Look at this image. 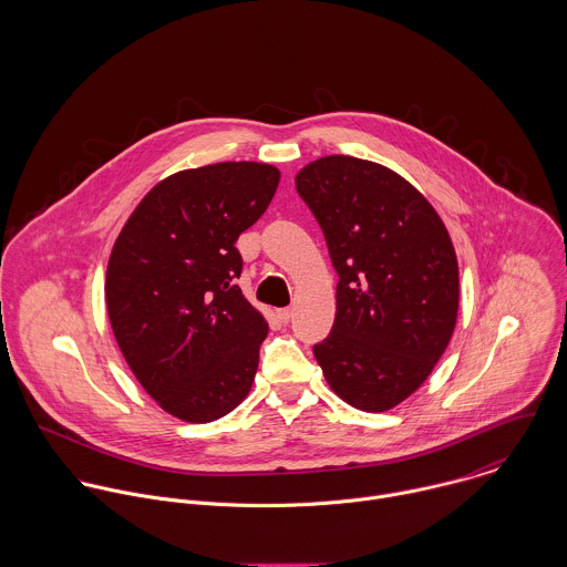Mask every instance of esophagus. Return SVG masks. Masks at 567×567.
<instances>
[{"instance_id": "esophagus-1", "label": "esophagus", "mask_w": 567, "mask_h": 567, "mask_svg": "<svg viewBox=\"0 0 567 567\" xmlns=\"http://www.w3.org/2000/svg\"><path fill=\"white\" fill-rule=\"evenodd\" d=\"M277 319L281 321V323H288L290 319H292V310L290 308H284V310H277Z\"/></svg>"}]
</instances>
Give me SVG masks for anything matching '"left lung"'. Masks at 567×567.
<instances>
[{"label": "left lung", "instance_id": "obj_1", "mask_svg": "<svg viewBox=\"0 0 567 567\" xmlns=\"http://www.w3.org/2000/svg\"><path fill=\"white\" fill-rule=\"evenodd\" d=\"M295 181L340 277L317 362L342 402L391 410L427 380L454 333V244L423 194L380 163L331 155Z\"/></svg>", "mask_w": 567, "mask_h": 567}]
</instances>
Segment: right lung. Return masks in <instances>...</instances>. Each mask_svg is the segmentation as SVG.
I'll return each mask as SVG.
<instances>
[{
	"instance_id": "obj_1",
	"label": "right lung",
	"mask_w": 567,
	"mask_h": 567,
	"mask_svg": "<svg viewBox=\"0 0 567 567\" xmlns=\"http://www.w3.org/2000/svg\"><path fill=\"white\" fill-rule=\"evenodd\" d=\"M279 178L268 163L181 169L144 196L113 244L104 297L115 340L137 382L176 419L216 421L252 386L268 323L236 284V243Z\"/></svg>"
}]
</instances>
